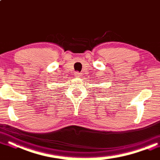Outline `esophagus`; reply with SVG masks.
<instances>
[{
  "label": "esophagus",
  "mask_w": 160,
  "mask_h": 160,
  "mask_svg": "<svg viewBox=\"0 0 160 160\" xmlns=\"http://www.w3.org/2000/svg\"><path fill=\"white\" fill-rule=\"evenodd\" d=\"M75 77L80 78V76H81V74H80V72H75Z\"/></svg>",
  "instance_id": "1"
}]
</instances>
